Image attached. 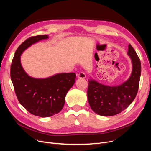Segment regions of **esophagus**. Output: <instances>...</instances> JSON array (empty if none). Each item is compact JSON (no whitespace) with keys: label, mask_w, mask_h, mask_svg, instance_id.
<instances>
[{"label":"esophagus","mask_w":151,"mask_h":151,"mask_svg":"<svg viewBox=\"0 0 151 151\" xmlns=\"http://www.w3.org/2000/svg\"><path fill=\"white\" fill-rule=\"evenodd\" d=\"M86 74H85V73L83 72H79V74H78V77H79V78L84 79V78H86Z\"/></svg>","instance_id":"obj_1"}]
</instances>
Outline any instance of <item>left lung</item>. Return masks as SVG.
Wrapping results in <instances>:
<instances>
[{
  "label": "left lung",
  "instance_id": "8db88e82",
  "mask_svg": "<svg viewBox=\"0 0 151 151\" xmlns=\"http://www.w3.org/2000/svg\"><path fill=\"white\" fill-rule=\"evenodd\" d=\"M129 55L132 63V74L127 81L116 86L100 84L89 79L88 98L91 109L99 115H117L133 102L138 92L141 74L140 60L135 50L129 45Z\"/></svg>",
  "mask_w": 151,
  "mask_h": 151
}]
</instances>
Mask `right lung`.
<instances>
[{
  "instance_id": "right-lung-1",
  "label": "right lung",
  "mask_w": 151,
  "mask_h": 151,
  "mask_svg": "<svg viewBox=\"0 0 151 151\" xmlns=\"http://www.w3.org/2000/svg\"><path fill=\"white\" fill-rule=\"evenodd\" d=\"M48 35H38L27 39L18 47L11 66V78L18 101L27 111L35 116L49 117L60 112L65 96L76 81L74 72L60 73L44 79L34 78L24 71L21 55L26 49Z\"/></svg>"
}]
</instances>
